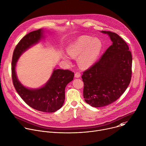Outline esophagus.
<instances>
[{
    "instance_id": "1",
    "label": "esophagus",
    "mask_w": 146,
    "mask_h": 146,
    "mask_svg": "<svg viewBox=\"0 0 146 146\" xmlns=\"http://www.w3.org/2000/svg\"><path fill=\"white\" fill-rule=\"evenodd\" d=\"M74 76L76 78H79L81 76V74L79 72H76L74 74Z\"/></svg>"
}]
</instances>
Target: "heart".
Masks as SVG:
<instances>
[{
  "label": "heart",
  "mask_w": 146,
  "mask_h": 146,
  "mask_svg": "<svg viewBox=\"0 0 146 146\" xmlns=\"http://www.w3.org/2000/svg\"><path fill=\"white\" fill-rule=\"evenodd\" d=\"M103 48L101 40L98 38L82 36L72 43L67 48L68 54L73 58L80 56L78 64L83 69L92 66L99 57ZM64 58L69 60V57L65 55Z\"/></svg>",
  "instance_id": "1"
}]
</instances>
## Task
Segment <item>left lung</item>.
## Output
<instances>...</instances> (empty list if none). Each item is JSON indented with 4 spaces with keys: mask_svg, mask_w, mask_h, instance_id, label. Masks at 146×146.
<instances>
[{
    "mask_svg": "<svg viewBox=\"0 0 146 146\" xmlns=\"http://www.w3.org/2000/svg\"><path fill=\"white\" fill-rule=\"evenodd\" d=\"M101 32L108 34L113 43L81 76L84 100L95 108L117 100L128 88L132 76V57L127 43L115 33Z\"/></svg>",
    "mask_w": 146,
    "mask_h": 146,
    "instance_id": "obj_1",
    "label": "left lung"
}]
</instances>
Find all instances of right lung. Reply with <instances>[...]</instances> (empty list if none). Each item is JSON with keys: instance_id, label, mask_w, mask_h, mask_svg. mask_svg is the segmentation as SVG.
Instances as JSON below:
<instances>
[{"instance_id": "add662e5", "label": "right lung", "mask_w": 146, "mask_h": 146, "mask_svg": "<svg viewBox=\"0 0 146 146\" xmlns=\"http://www.w3.org/2000/svg\"><path fill=\"white\" fill-rule=\"evenodd\" d=\"M43 32L42 29L31 32L19 41L13 52L11 75L15 90L28 106L38 111L53 113L64 105L65 87L73 80L74 73L69 70L54 69L50 78L43 87L29 89L19 82L15 72L17 62L19 56L43 37Z\"/></svg>"}]
</instances>
